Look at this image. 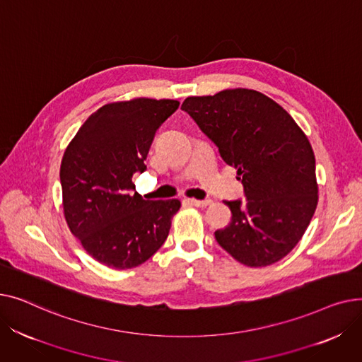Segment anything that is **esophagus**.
Listing matches in <instances>:
<instances>
[{"label":"esophagus","mask_w":362,"mask_h":362,"mask_svg":"<svg viewBox=\"0 0 362 362\" xmlns=\"http://www.w3.org/2000/svg\"><path fill=\"white\" fill-rule=\"evenodd\" d=\"M186 202H187V204H191V205H195V206H199V208H204V206H206V205H210V204H211V201H210V199L201 201V199H194V198H189V199H186Z\"/></svg>","instance_id":"obj_1"}]
</instances>
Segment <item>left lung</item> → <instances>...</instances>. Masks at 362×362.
I'll return each mask as SVG.
<instances>
[{
	"instance_id": "left-lung-1",
	"label": "left lung",
	"mask_w": 362,
	"mask_h": 362,
	"mask_svg": "<svg viewBox=\"0 0 362 362\" xmlns=\"http://www.w3.org/2000/svg\"><path fill=\"white\" fill-rule=\"evenodd\" d=\"M182 108L243 185L245 201H224L232 220L216 230L218 245L248 267L286 257L318 202L315 157L305 133L286 110L254 89L187 97Z\"/></svg>"
}]
</instances>
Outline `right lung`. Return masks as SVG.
<instances>
[{
	"instance_id": "right-lung-1",
	"label": "right lung",
	"mask_w": 362,
	"mask_h": 362,
	"mask_svg": "<svg viewBox=\"0 0 362 362\" xmlns=\"http://www.w3.org/2000/svg\"><path fill=\"white\" fill-rule=\"evenodd\" d=\"M176 100L110 103L88 117L67 145L60 167L63 213L82 248L111 269L138 267L165 242L179 199L149 201L132 176L158 127L179 108Z\"/></svg>"
}]
</instances>
